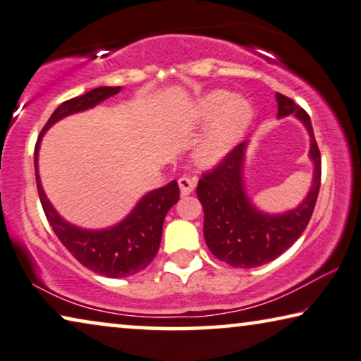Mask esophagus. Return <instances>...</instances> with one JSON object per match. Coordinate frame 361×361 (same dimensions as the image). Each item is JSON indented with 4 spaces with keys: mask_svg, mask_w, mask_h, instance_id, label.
<instances>
[{
    "mask_svg": "<svg viewBox=\"0 0 361 361\" xmlns=\"http://www.w3.org/2000/svg\"><path fill=\"white\" fill-rule=\"evenodd\" d=\"M197 185V180L196 178H190V176H181L178 180V186H180V192L181 196H188L191 195L192 190H195Z\"/></svg>",
    "mask_w": 361,
    "mask_h": 361,
    "instance_id": "esophagus-1",
    "label": "esophagus"
}]
</instances>
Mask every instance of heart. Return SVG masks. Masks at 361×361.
Returning <instances> with one entry per match:
<instances>
[{
	"instance_id": "b5f03b06",
	"label": "heart",
	"mask_w": 361,
	"mask_h": 361,
	"mask_svg": "<svg viewBox=\"0 0 361 361\" xmlns=\"http://www.w3.org/2000/svg\"><path fill=\"white\" fill-rule=\"evenodd\" d=\"M188 118L195 128L209 126L195 155L200 165L212 166L224 160L245 135L253 119V108L243 96L214 90L192 103Z\"/></svg>"
}]
</instances>
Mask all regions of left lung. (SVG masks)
Segmentation results:
<instances>
[{
  "label": "left lung",
  "mask_w": 361,
  "mask_h": 361,
  "mask_svg": "<svg viewBox=\"0 0 361 361\" xmlns=\"http://www.w3.org/2000/svg\"><path fill=\"white\" fill-rule=\"evenodd\" d=\"M278 118L293 114L309 134L312 183L294 209L267 212L248 196L243 169L248 142L237 145L224 161L202 175L196 188L204 209V240L212 255L235 268H255L286 252L306 229L321 186V154L314 139L311 118L293 99L276 93Z\"/></svg>",
  "instance_id": "left-lung-1"
}]
</instances>
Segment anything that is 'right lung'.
I'll return each mask as SVG.
<instances>
[{"label": "right lung", "instance_id": "right-lung-1", "mask_svg": "<svg viewBox=\"0 0 361 361\" xmlns=\"http://www.w3.org/2000/svg\"><path fill=\"white\" fill-rule=\"evenodd\" d=\"M121 90H123L121 86H99L60 104L40 132L34 152L35 181H37L40 204L55 235L81 265L108 278L134 275L154 260L160 247L166 212L180 200L178 183L173 180L169 185L145 192L137 201L134 209L118 224L104 229H85L63 219L49 201L39 175V150L45 132L55 123L72 114L93 109L104 99L118 94Z\"/></svg>", "mask_w": 361, "mask_h": 361}]
</instances>
